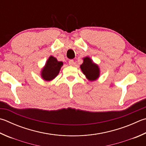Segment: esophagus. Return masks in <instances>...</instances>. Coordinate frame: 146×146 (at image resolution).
I'll return each mask as SVG.
<instances>
[{
    "instance_id": "1",
    "label": "esophagus",
    "mask_w": 146,
    "mask_h": 146,
    "mask_svg": "<svg viewBox=\"0 0 146 146\" xmlns=\"http://www.w3.org/2000/svg\"><path fill=\"white\" fill-rule=\"evenodd\" d=\"M68 62H69V64L71 66H73L74 64H75V62H74L73 60H70Z\"/></svg>"
}]
</instances>
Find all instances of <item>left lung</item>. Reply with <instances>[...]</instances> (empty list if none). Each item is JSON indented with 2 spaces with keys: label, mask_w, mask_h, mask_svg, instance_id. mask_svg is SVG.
Here are the masks:
<instances>
[{
  "label": "left lung",
  "mask_w": 146,
  "mask_h": 146,
  "mask_svg": "<svg viewBox=\"0 0 146 146\" xmlns=\"http://www.w3.org/2000/svg\"><path fill=\"white\" fill-rule=\"evenodd\" d=\"M82 72L90 80H94L98 78L100 70L98 66L92 62L89 57L84 59V62L80 66Z\"/></svg>",
  "instance_id": "left-lung-1"
}]
</instances>
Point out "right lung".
Masks as SVG:
<instances>
[{
	"mask_svg": "<svg viewBox=\"0 0 146 146\" xmlns=\"http://www.w3.org/2000/svg\"><path fill=\"white\" fill-rule=\"evenodd\" d=\"M63 65L62 62H59L55 57L50 56L42 70L41 76L44 80H52L59 74L60 68Z\"/></svg>",
	"mask_w": 146,
	"mask_h": 146,
	"instance_id": "right-lung-1",
	"label": "right lung"
}]
</instances>
